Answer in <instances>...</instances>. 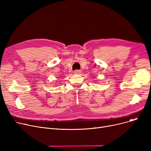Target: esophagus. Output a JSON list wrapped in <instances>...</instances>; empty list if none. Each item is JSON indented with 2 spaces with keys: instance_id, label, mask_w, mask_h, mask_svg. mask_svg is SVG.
Segmentation results:
<instances>
[{
  "instance_id": "34e87169",
  "label": "esophagus",
  "mask_w": 151,
  "mask_h": 151,
  "mask_svg": "<svg viewBox=\"0 0 151 151\" xmlns=\"http://www.w3.org/2000/svg\"><path fill=\"white\" fill-rule=\"evenodd\" d=\"M81 72V71L80 70H76L74 71V73H75V74H80Z\"/></svg>"
}]
</instances>
